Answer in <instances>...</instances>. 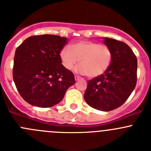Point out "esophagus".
Listing matches in <instances>:
<instances>
[{"mask_svg":"<svg viewBox=\"0 0 151 151\" xmlns=\"http://www.w3.org/2000/svg\"><path fill=\"white\" fill-rule=\"evenodd\" d=\"M75 79H76V81H78V80L81 79V77L78 76H75Z\"/></svg>","mask_w":151,"mask_h":151,"instance_id":"34e87169","label":"esophagus"}]
</instances>
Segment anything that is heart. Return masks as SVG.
<instances>
[{"label": "heart", "instance_id": "heart-1", "mask_svg": "<svg viewBox=\"0 0 151 151\" xmlns=\"http://www.w3.org/2000/svg\"><path fill=\"white\" fill-rule=\"evenodd\" d=\"M60 58L64 68L72 70L80 60L76 68L78 73L95 78L103 75L110 68L113 60L111 49L106 45L95 41H78L65 45L60 52Z\"/></svg>", "mask_w": 151, "mask_h": 151}]
</instances>
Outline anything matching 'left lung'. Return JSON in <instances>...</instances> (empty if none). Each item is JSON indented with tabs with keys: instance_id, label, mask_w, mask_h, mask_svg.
Returning <instances> with one entry per match:
<instances>
[{
	"instance_id": "8db88e82",
	"label": "left lung",
	"mask_w": 151,
	"mask_h": 151,
	"mask_svg": "<svg viewBox=\"0 0 151 151\" xmlns=\"http://www.w3.org/2000/svg\"><path fill=\"white\" fill-rule=\"evenodd\" d=\"M104 43L112 50L111 65L104 74L88 81L84 98L96 110L110 111L122 106L135 88L138 61L122 41L104 38Z\"/></svg>"
}]
</instances>
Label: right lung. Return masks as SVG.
<instances>
[{"instance_id": "1", "label": "right lung", "mask_w": 151, "mask_h": 151, "mask_svg": "<svg viewBox=\"0 0 151 151\" xmlns=\"http://www.w3.org/2000/svg\"><path fill=\"white\" fill-rule=\"evenodd\" d=\"M67 38L53 35H33L16 50L13 77L17 91L29 104L50 107L74 85V74L61 64L60 52Z\"/></svg>"}]
</instances>
